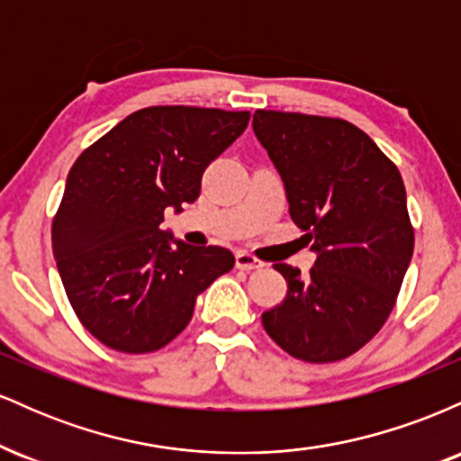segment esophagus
<instances>
[{
    "label": "esophagus",
    "mask_w": 461,
    "mask_h": 461,
    "mask_svg": "<svg viewBox=\"0 0 461 461\" xmlns=\"http://www.w3.org/2000/svg\"><path fill=\"white\" fill-rule=\"evenodd\" d=\"M264 264L258 260L256 256H251V253L247 251H238L236 253V268H240V271H256V268H262Z\"/></svg>",
    "instance_id": "obj_1"
}]
</instances>
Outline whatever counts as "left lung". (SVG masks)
Segmentation results:
<instances>
[{"label": "left lung", "instance_id": "8db88e82", "mask_svg": "<svg viewBox=\"0 0 461 461\" xmlns=\"http://www.w3.org/2000/svg\"><path fill=\"white\" fill-rule=\"evenodd\" d=\"M253 131L282 176L290 219L319 256L308 275L275 264L288 290L262 325L288 356L340 362L382 330L410 267L403 179L345 119L256 110Z\"/></svg>", "mask_w": 461, "mask_h": 461}]
</instances>
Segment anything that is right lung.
<instances>
[{
  "mask_svg": "<svg viewBox=\"0 0 461 461\" xmlns=\"http://www.w3.org/2000/svg\"><path fill=\"white\" fill-rule=\"evenodd\" d=\"M251 114L151 105L86 147L67 177L51 247L73 312L105 347L151 353L184 331L194 301L234 268L223 247H190L160 230L164 210L201 193V176Z\"/></svg>",
  "mask_w": 461,
  "mask_h": 461,
  "instance_id": "1",
  "label": "right lung"
}]
</instances>
